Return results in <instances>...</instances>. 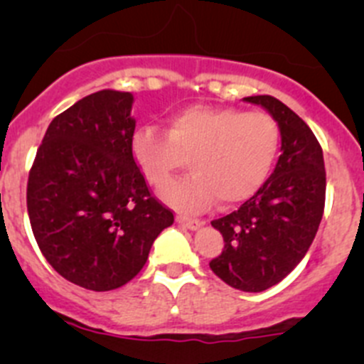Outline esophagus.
Wrapping results in <instances>:
<instances>
[{
  "mask_svg": "<svg viewBox=\"0 0 364 364\" xmlns=\"http://www.w3.org/2000/svg\"><path fill=\"white\" fill-rule=\"evenodd\" d=\"M176 220H178V223H181L183 227H186V229L190 230H197L204 223L197 218H188V216H181V215L176 216Z\"/></svg>",
  "mask_w": 364,
  "mask_h": 364,
  "instance_id": "1",
  "label": "esophagus"
}]
</instances>
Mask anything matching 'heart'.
Wrapping results in <instances>:
<instances>
[{
	"label": "heart",
	"mask_w": 364,
	"mask_h": 364,
	"mask_svg": "<svg viewBox=\"0 0 364 364\" xmlns=\"http://www.w3.org/2000/svg\"><path fill=\"white\" fill-rule=\"evenodd\" d=\"M280 151V128L266 112L192 105L156 124L137 128L132 155L144 178L161 186L186 164L193 174L161 190L168 204L186 211L208 208L215 199L234 205L255 196L269 178Z\"/></svg>",
	"instance_id": "obj_1"
}]
</instances>
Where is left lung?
I'll return each mask as SVG.
<instances>
[{"label":"left lung","instance_id":"left-lung-1","mask_svg":"<svg viewBox=\"0 0 364 364\" xmlns=\"http://www.w3.org/2000/svg\"><path fill=\"white\" fill-rule=\"evenodd\" d=\"M245 100L277 121L282 155L255 196L211 222L225 247L209 267L230 287L262 292L284 280L306 255L324 213L326 168L317 137L294 111L269 95Z\"/></svg>","mask_w":364,"mask_h":364}]
</instances>
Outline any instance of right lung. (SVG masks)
Segmentation results:
<instances>
[{
  "label": "right lung",
  "mask_w": 364,
  "mask_h": 364,
  "mask_svg": "<svg viewBox=\"0 0 364 364\" xmlns=\"http://www.w3.org/2000/svg\"><path fill=\"white\" fill-rule=\"evenodd\" d=\"M134 95L102 90L50 121L28 179V215L47 262L79 287L128 284L174 222L132 155Z\"/></svg>",
  "instance_id": "obj_1"
}]
</instances>
